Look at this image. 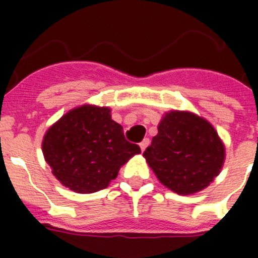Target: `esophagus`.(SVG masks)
I'll list each match as a JSON object with an SVG mask.
<instances>
[{"label":"esophagus","mask_w":258,"mask_h":258,"mask_svg":"<svg viewBox=\"0 0 258 258\" xmlns=\"http://www.w3.org/2000/svg\"><path fill=\"white\" fill-rule=\"evenodd\" d=\"M150 145V141L149 139H143V141L141 142V143H139V146H141V150L142 151H145L146 149H147V146Z\"/></svg>","instance_id":"1"}]
</instances>
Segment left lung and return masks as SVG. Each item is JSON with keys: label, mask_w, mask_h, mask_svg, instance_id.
Here are the masks:
<instances>
[{"label": "left lung", "mask_w": 258, "mask_h": 258, "mask_svg": "<svg viewBox=\"0 0 258 258\" xmlns=\"http://www.w3.org/2000/svg\"><path fill=\"white\" fill-rule=\"evenodd\" d=\"M143 157L162 184L176 194L204 190L220 174L225 147L208 120L186 111H170Z\"/></svg>", "instance_id": "left-lung-1"}]
</instances>
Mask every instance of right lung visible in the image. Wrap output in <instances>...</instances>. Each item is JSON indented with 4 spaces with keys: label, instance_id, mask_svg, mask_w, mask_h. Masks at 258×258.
Instances as JSON below:
<instances>
[{
    "label": "right lung",
    "instance_id": "1",
    "mask_svg": "<svg viewBox=\"0 0 258 258\" xmlns=\"http://www.w3.org/2000/svg\"><path fill=\"white\" fill-rule=\"evenodd\" d=\"M141 147L125 141L108 107L71 109L46 131L42 154L66 187L88 194L103 190Z\"/></svg>",
    "mask_w": 258,
    "mask_h": 258
}]
</instances>
